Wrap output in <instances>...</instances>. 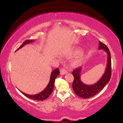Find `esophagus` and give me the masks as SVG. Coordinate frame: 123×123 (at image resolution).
Wrapping results in <instances>:
<instances>
[{"label": "esophagus", "mask_w": 123, "mask_h": 123, "mask_svg": "<svg viewBox=\"0 0 123 123\" xmlns=\"http://www.w3.org/2000/svg\"><path fill=\"white\" fill-rule=\"evenodd\" d=\"M67 73V71L66 69L64 68H62L61 69V70H60V73H61V75H64L66 74Z\"/></svg>", "instance_id": "obj_1"}]
</instances>
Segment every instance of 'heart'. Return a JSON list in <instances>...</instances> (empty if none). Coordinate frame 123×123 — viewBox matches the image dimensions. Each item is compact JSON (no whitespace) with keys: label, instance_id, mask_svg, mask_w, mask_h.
<instances>
[{"label":"heart","instance_id":"b5f03b06","mask_svg":"<svg viewBox=\"0 0 123 123\" xmlns=\"http://www.w3.org/2000/svg\"><path fill=\"white\" fill-rule=\"evenodd\" d=\"M84 56L82 53H77L73 57L71 63L74 66H77L81 63L83 60Z\"/></svg>","mask_w":123,"mask_h":123}]
</instances>
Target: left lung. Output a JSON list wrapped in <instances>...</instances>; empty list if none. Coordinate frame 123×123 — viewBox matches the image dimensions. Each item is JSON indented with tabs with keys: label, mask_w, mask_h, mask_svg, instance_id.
I'll return each mask as SVG.
<instances>
[{
	"label": "left lung",
	"mask_w": 123,
	"mask_h": 123,
	"mask_svg": "<svg viewBox=\"0 0 123 123\" xmlns=\"http://www.w3.org/2000/svg\"><path fill=\"white\" fill-rule=\"evenodd\" d=\"M99 49H103L108 55L106 68L103 75L97 83L92 85H86L81 81V72L82 68H78L74 70L72 72L74 77L73 83V89L75 93L78 96L83 98H89L94 96L104 88L110 81L111 76V54L109 48L105 44L99 41Z\"/></svg>",
	"instance_id": "obj_1"
}]
</instances>
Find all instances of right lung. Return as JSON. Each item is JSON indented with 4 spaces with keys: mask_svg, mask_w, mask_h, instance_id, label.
Instances as JSON below:
<instances>
[{
    "mask_svg": "<svg viewBox=\"0 0 123 123\" xmlns=\"http://www.w3.org/2000/svg\"><path fill=\"white\" fill-rule=\"evenodd\" d=\"M33 41H34L32 40H26V41L24 42V43L22 44L20 46V47H19L17 49L16 51L19 49H20L21 48L23 47L25 44L32 43V42H33ZM59 74H60V71H59V69L58 68L53 70L52 72V73H51L50 80H49V83L47 85V86H46V88L44 89L43 91H41V92L37 93V94L28 95V94H27V93L22 92V91H21L20 90V91L23 95L29 98L30 99L35 100H43L47 98L50 95L51 93L52 92L53 89H54L55 80L56 79L57 76Z\"/></svg>",
    "mask_w": 123,
    "mask_h": 123,
    "instance_id": "add662e5",
    "label": "right lung"
}]
</instances>
